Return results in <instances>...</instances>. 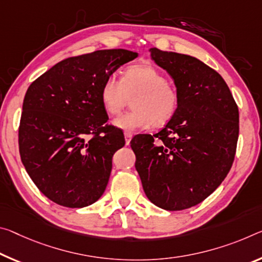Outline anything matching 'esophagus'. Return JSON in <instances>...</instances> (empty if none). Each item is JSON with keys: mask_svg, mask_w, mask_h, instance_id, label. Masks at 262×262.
<instances>
[{"mask_svg": "<svg viewBox=\"0 0 262 262\" xmlns=\"http://www.w3.org/2000/svg\"><path fill=\"white\" fill-rule=\"evenodd\" d=\"M132 138H133V135L129 134V133H124V140H126V144H127V146L130 143Z\"/></svg>", "mask_w": 262, "mask_h": 262, "instance_id": "obj_1", "label": "esophagus"}]
</instances>
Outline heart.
<instances>
[{"mask_svg": "<svg viewBox=\"0 0 262 262\" xmlns=\"http://www.w3.org/2000/svg\"><path fill=\"white\" fill-rule=\"evenodd\" d=\"M134 97V111L113 120L116 128L129 134L147 130L154 123L164 126L175 116L180 105L177 90L149 64L133 65L122 73L121 80L110 77L102 84L101 103L108 114H119Z\"/></svg>", "mask_w": 262, "mask_h": 262, "instance_id": "b5f03b06", "label": "heart"}]
</instances>
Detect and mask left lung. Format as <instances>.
I'll list each match as a JSON object with an SVG mask.
<instances>
[{
    "label": "left lung",
    "instance_id": "obj_1",
    "mask_svg": "<svg viewBox=\"0 0 262 262\" xmlns=\"http://www.w3.org/2000/svg\"><path fill=\"white\" fill-rule=\"evenodd\" d=\"M150 56L172 78L180 105L157 134L130 141L135 168L152 204L185 210L209 197L230 171L239 135L238 107L221 74L202 60L156 48Z\"/></svg>",
    "mask_w": 262,
    "mask_h": 262
}]
</instances>
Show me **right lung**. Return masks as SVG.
Listing matches in <instances>:
<instances>
[{
	"instance_id": "right-lung-1",
	"label": "right lung",
	"mask_w": 262,
	"mask_h": 262,
	"mask_svg": "<svg viewBox=\"0 0 262 262\" xmlns=\"http://www.w3.org/2000/svg\"><path fill=\"white\" fill-rule=\"evenodd\" d=\"M136 57L123 49L71 57L29 86L18 130L20 160L40 192L56 204L80 209L105 192L112 159L124 138L106 126L101 87Z\"/></svg>"
}]
</instances>
